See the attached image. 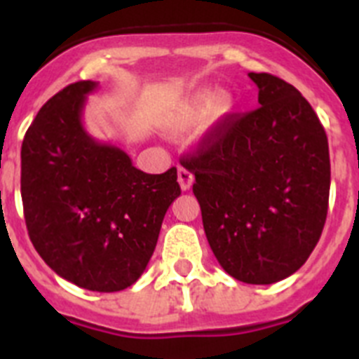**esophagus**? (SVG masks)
<instances>
[{
	"instance_id": "esophagus-1",
	"label": "esophagus",
	"mask_w": 359,
	"mask_h": 359,
	"mask_svg": "<svg viewBox=\"0 0 359 359\" xmlns=\"http://www.w3.org/2000/svg\"><path fill=\"white\" fill-rule=\"evenodd\" d=\"M177 182H180L182 190H189L192 187V183H194V176H192V172L187 167L180 165L177 167Z\"/></svg>"
}]
</instances>
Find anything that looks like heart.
<instances>
[{
    "label": "heart",
    "instance_id": "heart-1",
    "mask_svg": "<svg viewBox=\"0 0 359 359\" xmlns=\"http://www.w3.org/2000/svg\"><path fill=\"white\" fill-rule=\"evenodd\" d=\"M233 107L236 102L231 95H217L214 90H201L194 97H190L189 102L183 104L180 109L174 111L172 115H169V118L165 120V128L170 133H182L207 116L210 126H217L233 113Z\"/></svg>",
    "mask_w": 359,
    "mask_h": 359
}]
</instances>
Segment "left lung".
Masks as SVG:
<instances>
[{
  "instance_id": "obj_1",
  "label": "left lung",
  "mask_w": 359,
  "mask_h": 359,
  "mask_svg": "<svg viewBox=\"0 0 359 359\" xmlns=\"http://www.w3.org/2000/svg\"><path fill=\"white\" fill-rule=\"evenodd\" d=\"M259 106L217 123L182 165L194 174L203 228L221 268L273 284L307 261L327 217V135L294 86L248 73Z\"/></svg>"
}]
</instances>
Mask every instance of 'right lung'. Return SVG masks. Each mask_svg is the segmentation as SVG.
I'll return each instance as SVG.
<instances>
[{"label": "right lung", "mask_w": 359, "mask_h": 359, "mask_svg": "<svg viewBox=\"0 0 359 359\" xmlns=\"http://www.w3.org/2000/svg\"><path fill=\"white\" fill-rule=\"evenodd\" d=\"M97 88L75 82L41 107L21 145V199L41 259L75 286L113 293L142 277L182 189L176 167L147 174L86 131Z\"/></svg>", "instance_id": "right-lung-1"}]
</instances>
